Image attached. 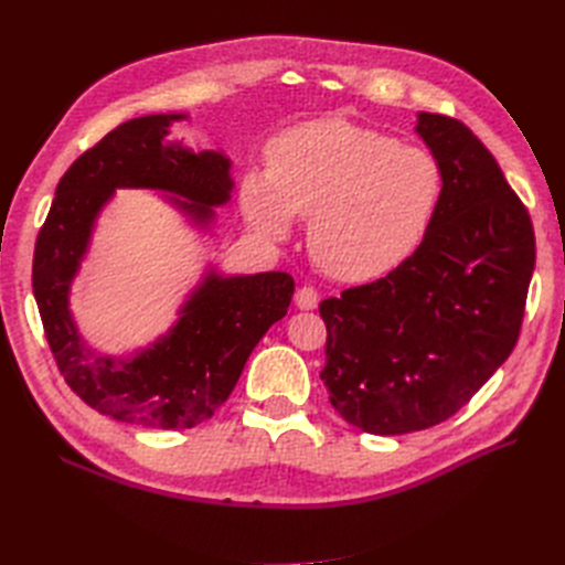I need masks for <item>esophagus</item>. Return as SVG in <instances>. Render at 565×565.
<instances>
[{
    "label": "esophagus",
    "instance_id": "esophagus-1",
    "mask_svg": "<svg viewBox=\"0 0 565 565\" xmlns=\"http://www.w3.org/2000/svg\"><path fill=\"white\" fill-rule=\"evenodd\" d=\"M318 299H320V295H318V289L316 287H299L297 289V295H295V303H297V309H301V311H311V309H316L318 306Z\"/></svg>",
    "mask_w": 565,
    "mask_h": 565
}]
</instances>
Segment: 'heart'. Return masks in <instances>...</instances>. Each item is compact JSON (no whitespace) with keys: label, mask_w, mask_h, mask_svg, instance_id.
Here are the masks:
<instances>
[{"label":"heart","mask_w":565,"mask_h":565,"mask_svg":"<svg viewBox=\"0 0 565 565\" xmlns=\"http://www.w3.org/2000/svg\"><path fill=\"white\" fill-rule=\"evenodd\" d=\"M268 169L241 181V210L266 237L309 221V249L328 276L367 282L388 276L434 228L446 174L431 150L328 117L278 134Z\"/></svg>","instance_id":"b5f03b06"}]
</instances>
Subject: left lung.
Instances as JSON below:
<instances>
[{"instance_id":"obj_1","label":"left lung","mask_w":565,"mask_h":565,"mask_svg":"<svg viewBox=\"0 0 565 565\" xmlns=\"http://www.w3.org/2000/svg\"><path fill=\"white\" fill-rule=\"evenodd\" d=\"M446 174L434 228L386 278L320 303V380L355 429H429L471 401L514 351L535 268L530 214L459 119L417 113Z\"/></svg>"}]
</instances>
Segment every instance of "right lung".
I'll return each instance as SVG.
<instances>
[{
  "label": "right lung",
  "mask_w": 565,
  "mask_h": 565,
  "mask_svg": "<svg viewBox=\"0 0 565 565\" xmlns=\"http://www.w3.org/2000/svg\"><path fill=\"white\" fill-rule=\"evenodd\" d=\"M185 115H146L115 127L71 164L56 185L32 259V292L56 365L77 396L100 415L152 426L193 429L226 403L249 353L295 295L292 276H218L212 268L181 306L174 328L129 358L94 353L71 313L73 278L89 249L98 212L115 188H150L172 198L195 226L231 200V160L167 143Z\"/></svg>",
  "instance_id": "1"
}]
</instances>
